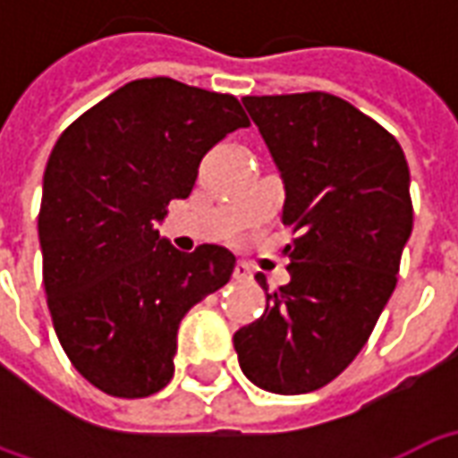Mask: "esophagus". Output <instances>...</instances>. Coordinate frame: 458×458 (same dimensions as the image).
I'll use <instances>...</instances> for the list:
<instances>
[{
	"label": "esophagus",
	"mask_w": 458,
	"mask_h": 458,
	"mask_svg": "<svg viewBox=\"0 0 458 458\" xmlns=\"http://www.w3.org/2000/svg\"><path fill=\"white\" fill-rule=\"evenodd\" d=\"M233 277L238 279V282H248V279L252 277V272H250V267L245 265V262H238L235 269H233Z\"/></svg>",
	"instance_id": "obj_1"
}]
</instances>
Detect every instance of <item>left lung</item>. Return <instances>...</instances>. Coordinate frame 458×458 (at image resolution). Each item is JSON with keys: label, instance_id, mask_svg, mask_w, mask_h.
Segmentation results:
<instances>
[{"label": "left lung", "instance_id": "8db88e82", "mask_svg": "<svg viewBox=\"0 0 458 458\" xmlns=\"http://www.w3.org/2000/svg\"><path fill=\"white\" fill-rule=\"evenodd\" d=\"M284 181L289 284L235 331L248 380L277 394L328 385L360 353L412 233L410 169L390 131L336 95L242 98Z\"/></svg>", "mask_w": 458, "mask_h": 458}]
</instances>
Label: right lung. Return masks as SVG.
<instances>
[{
    "label": "right lung",
    "instance_id": "add662e5",
    "mask_svg": "<svg viewBox=\"0 0 458 458\" xmlns=\"http://www.w3.org/2000/svg\"><path fill=\"white\" fill-rule=\"evenodd\" d=\"M248 124L233 95L141 78L55 141L38 210L44 287L55 336L98 390L131 400L166 387L181 318L228 284L233 252H179L157 223L189 199L200 159Z\"/></svg>",
    "mask_w": 458,
    "mask_h": 458
}]
</instances>
